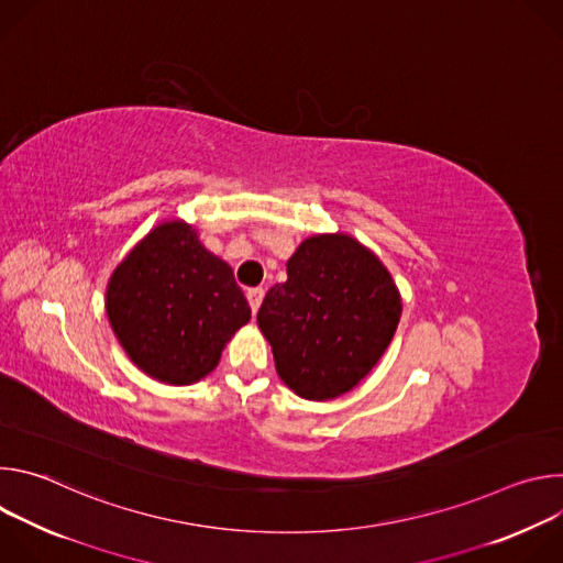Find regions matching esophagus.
<instances>
[{"instance_id": "1", "label": "esophagus", "mask_w": 563, "mask_h": 563, "mask_svg": "<svg viewBox=\"0 0 563 563\" xmlns=\"http://www.w3.org/2000/svg\"><path fill=\"white\" fill-rule=\"evenodd\" d=\"M263 296H265V289H263V287H252V289H247V300H250V307H252L254 313L258 311V307H261V302H263Z\"/></svg>"}]
</instances>
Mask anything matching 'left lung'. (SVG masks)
I'll use <instances>...</instances> for the list:
<instances>
[{
    "label": "left lung",
    "instance_id": "obj_1",
    "mask_svg": "<svg viewBox=\"0 0 563 563\" xmlns=\"http://www.w3.org/2000/svg\"><path fill=\"white\" fill-rule=\"evenodd\" d=\"M400 320V294L385 265L347 233L302 240L274 285L258 328L283 383L307 400L354 389L378 363Z\"/></svg>",
    "mask_w": 563,
    "mask_h": 563
}]
</instances>
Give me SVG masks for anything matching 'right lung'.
Here are the masks:
<instances>
[{
  "label": "right lung",
  "mask_w": 563,
  "mask_h": 563,
  "mask_svg": "<svg viewBox=\"0 0 563 563\" xmlns=\"http://www.w3.org/2000/svg\"><path fill=\"white\" fill-rule=\"evenodd\" d=\"M107 316L126 356L151 378L191 385L216 369L250 302L231 267L205 250L185 220L151 229L115 267Z\"/></svg>",
  "instance_id": "1"
}]
</instances>
